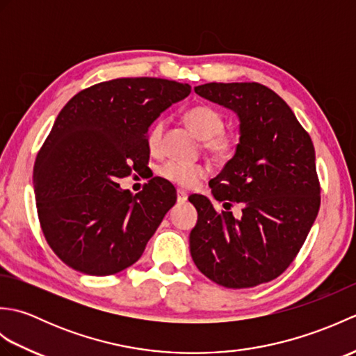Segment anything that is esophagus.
Masks as SVG:
<instances>
[{
	"mask_svg": "<svg viewBox=\"0 0 356 356\" xmlns=\"http://www.w3.org/2000/svg\"><path fill=\"white\" fill-rule=\"evenodd\" d=\"M188 200V193L184 190H177V202L179 203H184Z\"/></svg>",
	"mask_w": 356,
	"mask_h": 356,
	"instance_id": "34e87169",
	"label": "esophagus"
}]
</instances>
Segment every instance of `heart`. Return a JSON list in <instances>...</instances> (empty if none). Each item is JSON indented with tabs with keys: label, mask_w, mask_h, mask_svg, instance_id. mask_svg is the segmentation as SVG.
Returning a JSON list of instances; mask_svg holds the SVG:
<instances>
[{
	"label": "heart",
	"mask_w": 356,
	"mask_h": 356,
	"mask_svg": "<svg viewBox=\"0 0 356 356\" xmlns=\"http://www.w3.org/2000/svg\"><path fill=\"white\" fill-rule=\"evenodd\" d=\"M185 120L191 130L203 139V148L216 159H226L236 149L237 138L231 133H225V119L222 113L211 105L199 104L194 105L185 113ZM165 131V119H156L147 133V145L156 153L162 145ZM159 174L168 182L182 186L193 188L203 177H207L208 170L199 163H186L180 161H168L159 168Z\"/></svg>",
	"instance_id": "b5f03b06"
}]
</instances>
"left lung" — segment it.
I'll return each instance as SVG.
<instances>
[{
	"mask_svg": "<svg viewBox=\"0 0 356 356\" xmlns=\"http://www.w3.org/2000/svg\"><path fill=\"white\" fill-rule=\"evenodd\" d=\"M240 120L236 154L211 180L214 199L241 217L217 213L193 195L197 223L190 234L195 266L214 283L243 289L277 278L293 261L320 209L311 136L282 97L257 82H209L194 88Z\"/></svg>",
	"mask_w": 356,
	"mask_h": 356,
	"instance_id": "1",
	"label": "left lung"
}]
</instances>
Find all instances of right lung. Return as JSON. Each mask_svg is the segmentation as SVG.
Returning a JSON list of instances; mask_svg holds the SVG:
<instances>
[{"label":"right lung","mask_w":356,"mask_h":356,"mask_svg":"<svg viewBox=\"0 0 356 356\" xmlns=\"http://www.w3.org/2000/svg\"><path fill=\"white\" fill-rule=\"evenodd\" d=\"M191 87L159 78H119L74 95L36 156L33 188L40 223L67 266L113 275L131 266L176 190L161 177L133 195L116 184L147 166L149 125Z\"/></svg>","instance_id":"add662e5"}]
</instances>
